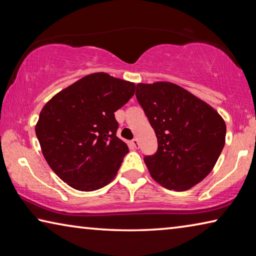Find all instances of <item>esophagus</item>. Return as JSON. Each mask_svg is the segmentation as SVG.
Returning <instances> with one entry per match:
<instances>
[{"label":"esophagus","instance_id":"1","mask_svg":"<svg viewBox=\"0 0 256 256\" xmlns=\"http://www.w3.org/2000/svg\"><path fill=\"white\" fill-rule=\"evenodd\" d=\"M131 146H133L134 149H138V146H140V144H138V142L136 138H133V140L131 141Z\"/></svg>","mask_w":256,"mask_h":256}]
</instances>
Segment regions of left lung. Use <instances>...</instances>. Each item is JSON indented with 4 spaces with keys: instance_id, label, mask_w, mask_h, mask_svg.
Instances as JSON below:
<instances>
[{
    "instance_id": "1",
    "label": "left lung",
    "mask_w": 256,
    "mask_h": 256,
    "mask_svg": "<svg viewBox=\"0 0 256 256\" xmlns=\"http://www.w3.org/2000/svg\"><path fill=\"white\" fill-rule=\"evenodd\" d=\"M136 96L158 140L157 152L144 157L152 178L174 190L204 180L224 146L226 124L218 112L172 82L138 84Z\"/></svg>"
}]
</instances>
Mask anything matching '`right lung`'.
I'll return each instance as SVG.
<instances>
[{"label": "right lung", "mask_w": 256, "mask_h": 256, "mask_svg": "<svg viewBox=\"0 0 256 256\" xmlns=\"http://www.w3.org/2000/svg\"><path fill=\"white\" fill-rule=\"evenodd\" d=\"M136 84L92 73L56 94L42 107L36 136L47 164L71 188L89 192L114 178L128 148L116 136L114 112Z\"/></svg>", "instance_id": "1"}]
</instances>
